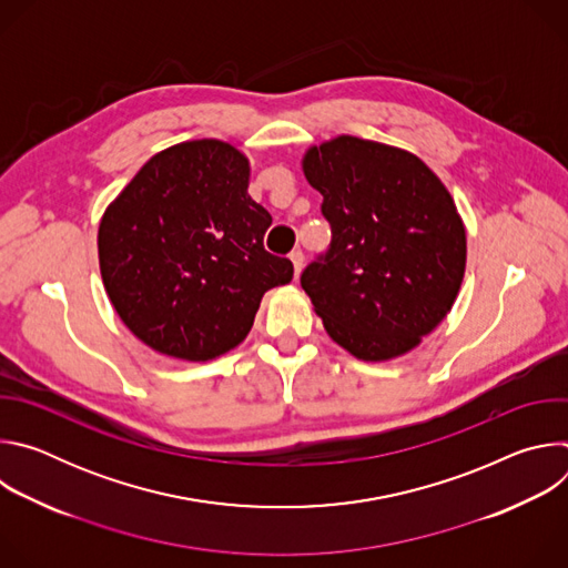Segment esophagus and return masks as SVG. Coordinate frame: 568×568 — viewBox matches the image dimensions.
Instances as JSON below:
<instances>
[{
	"instance_id": "34e87169",
	"label": "esophagus",
	"mask_w": 568,
	"mask_h": 568,
	"mask_svg": "<svg viewBox=\"0 0 568 568\" xmlns=\"http://www.w3.org/2000/svg\"><path fill=\"white\" fill-rule=\"evenodd\" d=\"M290 261H292V265H294V276H298V274H301V267H303V261H305L303 252H301V250H294V252L290 254Z\"/></svg>"
}]
</instances>
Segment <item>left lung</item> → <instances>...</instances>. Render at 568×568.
Returning <instances> with one entry per match:
<instances>
[{"label":"left lung","instance_id":"left-lung-1","mask_svg":"<svg viewBox=\"0 0 568 568\" xmlns=\"http://www.w3.org/2000/svg\"><path fill=\"white\" fill-rule=\"evenodd\" d=\"M331 245L303 274L326 333L364 362L409 353L447 316L465 274V226L416 154L357 136L310 148Z\"/></svg>","mask_w":568,"mask_h":568}]
</instances>
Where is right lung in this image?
Listing matches in <instances>:
<instances>
[{"mask_svg": "<svg viewBox=\"0 0 568 568\" xmlns=\"http://www.w3.org/2000/svg\"><path fill=\"white\" fill-rule=\"evenodd\" d=\"M250 161L217 139L156 152L108 206L99 263L121 321L161 355L206 362L245 339L267 290L292 281L265 250L272 215Z\"/></svg>", "mask_w": 568, "mask_h": 568, "instance_id": "add662e5", "label": "right lung"}]
</instances>
